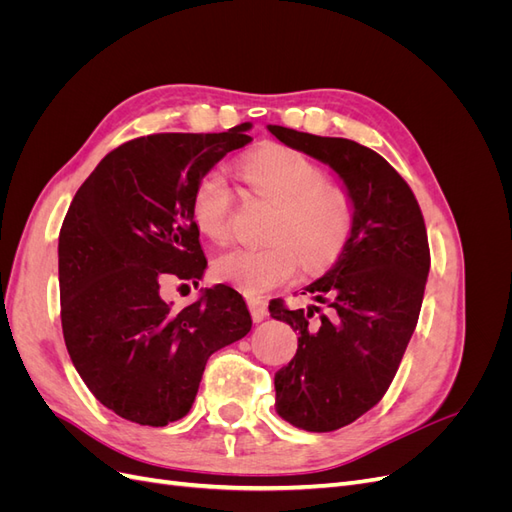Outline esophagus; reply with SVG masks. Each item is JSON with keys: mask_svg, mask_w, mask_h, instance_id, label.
I'll use <instances>...</instances> for the list:
<instances>
[{"mask_svg": "<svg viewBox=\"0 0 512 512\" xmlns=\"http://www.w3.org/2000/svg\"><path fill=\"white\" fill-rule=\"evenodd\" d=\"M247 305H250V314H252L254 322H262L267 318L269 309H267V303L262 299H250V301H247Z\"/></svg>", "mask_w": 512, "mask_h": 512, "instance_id": "esophagus-1", "label": "esophagus"}]
</instances>
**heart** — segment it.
Instances as JSON below:
<instances>
[{
	"label": "heart",
	"instance_id": "heart-1",
	"mask_svg": "<svg viewBox=\"0 0 512 512\" xmlns=\"http://www.w3.org/2000/svg\"><path fill=\"white\" fill-rule=\"evenodd\" d=\"M243 183L275 205L267 226V243L237 245L213 262L220 282L245 294H262L290 282L299 269L322 271L342 256L354 224L352 200L344 188L329 183L322 168L303 153L269 145L239 164ZM235 192L220 170L198 181L192 213L198 230L213 241L230 232Z\"/></svg>",
	"mask_w": 512,
	"mask_h": 512
}]
</instances>
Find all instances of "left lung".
<instances>
[{"label":"left lung","mask_w":512,"mask_h":512,"mask_svg":"<svg viewBox=\"0 0 512 512\" xmlns=\"http://www.w3.org/2000/svg\"><path fill=\"white\" fill-rule=\"evenodd\" d=\"M269 132L329 164L354 209L342 256L305 288L316 303L269 305L299 333L297 354L275 374L277 414L305 431H335L378 404L404 359L431 260L425 220L410 185L380 153L348 138Z\"/></svg>","instance_id":"8db88e82"}]
</instances>
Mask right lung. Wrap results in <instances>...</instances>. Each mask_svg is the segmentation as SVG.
Wrapping results in <instances>:
<instances>
[{
    "instance_id": "obj_1",
    "label": "right lung",
    "mask_w": 512,
    "mask_h": 512,
    "mask_svg": "<svg viewBox=\"0 0 512 512\" xmlns=\"http://www.w3.org/2000/svg\"><path fill=\"white\" fill-rule=\"evenodd\" d=\"M252 123L220 134H149L113 149L72 198L59 230L61 329L102 406L164 427L190 412L209 356L252 329L237 290L218 284L183 309L168 280L207 269L194 222L198 181L252 141Z\"/></svg>"
}]
</instances>
